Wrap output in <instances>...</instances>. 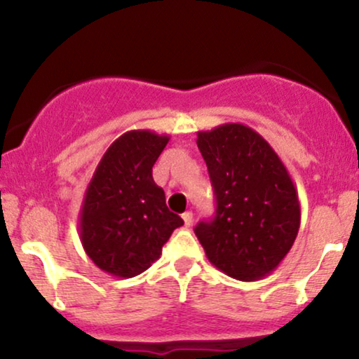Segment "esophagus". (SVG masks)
<instances>
[{"label": "esophagus", "instance_id": "1", "mask_svg": "<svg viewBox=\"0 0 359 359\" xmlns=\"http://www.w3.org/2000/svg\"><path fill=\"white\" fill-rule=\"evenodd\" d=\"M182 219H184V224H185V228H189V226L192 224V212H191V211L184 212V214H182Z\"/></svg>", "mask_w": 359, "mask_h": 359}]
</instances>
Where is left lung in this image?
Returning a JSON list of instances; mask_svg holds the SVG:
<instances>
[{
	"instance_id": "1",
	"label": "left lung",
	"mask_w": 359,
	"mask_h": 359,
	"mask_svg": "<svg viewBox=\"0 0 359 359\" xmlns=\"http://www.w3.org/2000/svg\"><path fill=\"white\" fill-rule=\"evenodd\" d=\"M216 216L196 226L209 262L241 282L270 275L297 238L300 203L287 167L253 128L224 123L197 133Z\"/></svg>"
}]
</instances>
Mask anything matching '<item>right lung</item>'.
Listing matches in <instances>:
<instances>
[{
    "instance_id": "right-lung-1",
    "label": "right lung",
    "mask_w": 359,
    "mask_h": 359,
    "mask_svg": "<svg viewBox=\"0 0 359 359\" xmlns=\"http://www.w3.org/2000/svg\"><path fill=\"white\" fill-rule=\"evenodd\" d=\"M170 137L131 130L111 143L86 189L79 212L81 243L94 265L131 278L160 258L184 221L168 211L151 168Z\"/></svg>"
}]
</instances>
